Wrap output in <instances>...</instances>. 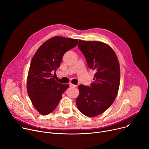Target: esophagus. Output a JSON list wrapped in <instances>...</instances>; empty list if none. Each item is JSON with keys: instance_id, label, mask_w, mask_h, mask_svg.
I'll use <instances>...</instances> for the list:
<instances>
[{"instance_id": "esophagus-1", "label": "esophagus", "mask_w": 149, "mask_h": 149, "mask_svg": "<svg viewBox=\"0 0 149 149\" xmlns=\"http://www.w3.org/2000/svg\"><path fill=\"white\" fill-rule=\"evenodd\" d=\"M70 87H74V88H76V87L77 86V85H74V84H70Z\"/></svg>"}]
</instances>
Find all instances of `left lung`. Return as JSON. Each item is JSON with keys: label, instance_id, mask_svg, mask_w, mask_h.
I'll return each mask as SVG.
<instances>
[{"label": "left lung", "instance_id": "left-lung-1", "mask_svg": "<svg viewBox=\"0 0 149 149\" xmlns=\"http://www.w3.org/2000/svg\"><path fill=\"white\" fill-rule=\"evenodd\" d=\"M77 46L95 73L91 86H79L76 106L83 114L93 117L105 111L116 99L120 86V64L115 52L106 43L79 40Z\"/></svg>", "mask_w": 149, "mask_h": 149}]
</instances>
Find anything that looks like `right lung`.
<instances>
[{
	"label": "right lung",
	"mask_w": 149,
	"mask_h": 149,
	"mask_svg": "<svg viewBox=\"0 0 149 149\" xmlns=\"http://www.w3.org/2000/svg\"><path fill=\"white\" fill-rule=\"evenodd\" d=\"M77 39L55 36L45 41L34 54L27 79V91L33 106L41 115L53 112L68 84H59L52 73L59 67L64 54L74 47Z\"/></svg>",
	"instance_id": "1"
}]
</instances>
